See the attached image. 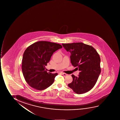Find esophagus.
Instances as JSON below:
<instances>
[{"label": "esophagus", "mask_w": 120, "mask_h": 120, "mask_svg": "<svg viewBox=\"0 0 120 120\" xmlns=\"http://www.w3.org/2000/svg\"><path fill=\"white\" fill-rule=\"evenodd\" d=\"M62 75H63L64 76H66L68 75L67 74L65 73H62Z\"/></svg>", "instance_id": "34e87169"}]
</instances>
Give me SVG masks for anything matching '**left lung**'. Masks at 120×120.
I'll use <instances>...</instances> for the list:
<instances>
[{"label":"left lung","instance_id":"8db88e82","mask_svg":"<svg viewBox=\"0 0 120 120\" xmlns=\"http://www.w3.org/2000/svg\"><path fill=\"white\" fill-rule=\"evenodd\" d=\"M71 53V62L80 71L78 77L72 75L73 81L68 84L77 94H82L92 89L101 72L100 58L94 48L81 42L62 43Z\"/></svg>","mask_w":120,"mask_h":120}]
</instances>
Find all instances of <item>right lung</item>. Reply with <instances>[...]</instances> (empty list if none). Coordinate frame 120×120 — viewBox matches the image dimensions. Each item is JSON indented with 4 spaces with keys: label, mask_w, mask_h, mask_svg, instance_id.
I'll return each instance as SVG.
<instances>
[{
    "label": "right lung",
    "mask_w": 120,
    "mask_h": 120,
    "mask_svg": "<svg viewBox=\"0 0 120 120\" xmlns=\"http://www.w3.org/2000/svg\"><path fill=\"white\" fill-rule=\"evenodd\" d=\"M62 48L58 43L39 41L28 47L23 53L22 69L23 76L30 87L43 90L53 83L57 73L52 74L45 70L53 53Z\"/></svg>",
    "instance_id": "add662e5"
}]
</instances>
